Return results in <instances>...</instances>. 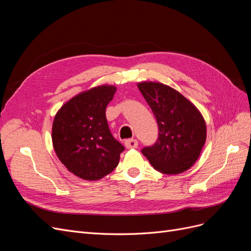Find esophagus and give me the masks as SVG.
I'll use <instances>...</instances> for the list:
<instances>
[{
  "mask_svg": "<svg viewBox=\"0 0 251 251\" xmlns=\"http://www.w3.org/2000/svg\"><path fill=\"white\" fill-rule=\"evenodd\" d=\"M125 146L126 149H136L138 147V141L136 139H127L125 141Z\"/></svg>",
  "mask_w": 251,
  "mask_h": 251,
  "instance_id": "34e87169",
  "label": "esophagus"
}]
</instances>
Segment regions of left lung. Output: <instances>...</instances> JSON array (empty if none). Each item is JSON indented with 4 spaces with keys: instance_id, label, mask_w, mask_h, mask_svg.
I'll use <instances>...</instances> for the list:
<instances>
[{
    "instance_id": "8db88e82",
    "label": "left lung",
    "mask_w": 251,
    "mask_h": 251,
    "mask_svg": "<svg viewBox=\"0 0 251 251\" xmlns=\"http://www.w3.org/2000/svg\"><path fill=\"white\" fill-rule=\"evenodd\" d=\"M138 89L153 111L158 139L141 150L158 172L176 175L187 171L198 159L206 140V125L199 110L175 89L144 81Z\"/></svg>"
}]
</instances>
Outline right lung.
Returning <instances> with one entry per match:
<instances>
[{
  "label": "right lung",
  "mask_w": 251,
  "mask_h": 251,
  "mask_svg": "<svg viewBox=\"0 0 251 251\" xmlns=\"http://www.w3.org/2000/svg\"><path fill=\"white\" fill-rule=\"evenodd\" d=\"M116 92L114 86L90 89L66 102L52 126L54 151L75 176L94 181L107 176L119 162L125 147L113 137L105 108Z\"/></svg>",
  "instance_id": "right-lung-1"
}]
</instances>
